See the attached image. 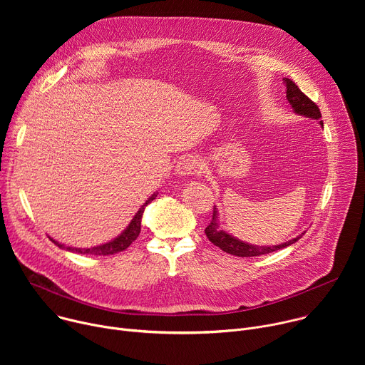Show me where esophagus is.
Masks as SVG:
<instances>
[{
	"label": "esophagus",
	"mask_w": 365,
	"mask_h": 365,
	"mask_svg": "<svg viewBox=\"0 0 365 365\" xmlns=\"http://www.w3.org/2000/svg\"><path fill=\"white\" fill-rule=\"evenodd\" d=\"M175 170H176V175L182 178V176H192V175L200 173L203 170V168L197 159L189 155V158H185L178 163Z\"/></svg>",
	"instance_id": "obj_1"
}]
</instances>
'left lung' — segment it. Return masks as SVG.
Masks as SVG:
<instances>
[{"instance_id": "1", "label": "left lung", "mask_w": 365, "mask_h": 365, "mask_svg": "<svg viewBox=\"0 0 365 365\" xmlns=\"http://www.w3.org/2000/svg\"><path fill=\"white\" fill-rule=\"evenodd\" d=\"M284 85H286V98L289 101V103L292 106L293 111L299 115H303V117H307V118H312V120H321V111L318 108L317 103L309 99L299 88L297 85L289 79V78H284ZM321 125L324 127V123L319 121ZM205 234L207 237V240H210L214 245L220 247L222 251L228 252V254H232V255H237V257H257V255H263V254H269V252H273V251H277L280 248H286L292 244H294L299 238H302V235L290 240V241H286L283 244H279V245H252V244H248V242H242L241 240L230 235L228 232H225L224 230L220 228V224H218V214H217V207H214V214H212V221L211 224L207 225L205 228Z\"/></svg>"}]
</instances>
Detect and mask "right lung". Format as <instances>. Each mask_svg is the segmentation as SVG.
I'll use <instances>...</instances> for the list:
<instances>
[{
    "label": "right lung",
    "mask_w": 365,
    "mask_h": 365,
    "mask_svg": "<svg viewBox=\"0 0 365 365\" xmlns=\"http://www.w3.org/2000/svg\"><path fill=\"white\" fill-rule=\"evenodd\" d=\"M155 196H158V193H153L147 200L145 203L140 207L138 212L134 215V218L131 220L130 225L117 237L114 238L113 241L110 242H106V244H101V245H96V247H91V248H73V247H65L63 244L55 241L53 238H50V241H53L58 247L63 248V250H68V251H72V252H78V254H86V255H113V254H117L120 251H124L125 248H128L133 241L137 240L140 231H141V218H143V212H144V207L155 199Z\"/></svg>",
    "instance_id": "obj_1"
}]
</instances>
